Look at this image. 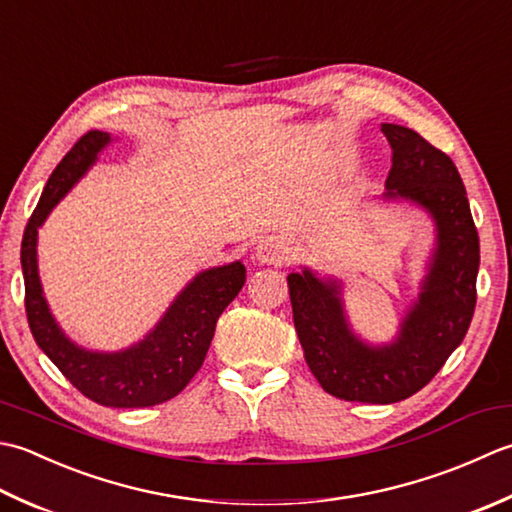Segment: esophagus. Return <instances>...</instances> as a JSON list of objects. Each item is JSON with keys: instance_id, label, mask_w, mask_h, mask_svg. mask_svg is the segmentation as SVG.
<instances>
[{"instance_id": "34e87169", "label": "esophagus", "mask_w": 512, "mask_h": 512, "mask_svg": "<svg viewBox=\"0 0 512 512\" xmlns=\"http://www.w3.org/2000/svg\"><path fill=\"white\" fill-rule=\"evenodd\" d=\"M287 249L278 238H263L254 249V260L258 265H283Z\"/></svg>"}]
</instances>
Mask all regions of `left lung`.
Segmentation results:
<instances>
[{
	"mask_svg": "<svg viewBox=\"0 0 512 512\" xmlns=\"http://www.w3.org/2000/svg\"><path fill=\"white\" fill-rule=\"evenodd\" d=\"M393 148L384 203H411L431 216L435 245L420 294L398 336L371 344L351 329L342 280L302 267L287 276L305 360L320 387L347 402L393 404L433 380L471 327L477 300L479 236L462 176L448 156L411 128L382 123Z\"/></svg>",
	"mask_w": 512,
	"mask_h": 512,
	"instance_id": "left-lung-1",
	"label": "left lung"
}]
</instances>
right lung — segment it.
Returning a JSON list of instances; mask_svg holds the SVG:
<instances>
[{
	"mask_svg": "<svg viewBox=\"0 0 512 512\" xmlns=\"http://www.w3.org/2000/svg\"><path fill=\"white\" fill-rule=\"evenodd\" d=\"M110 143L108 132L83 134L41 192L22 241L26 316L39 349L72 387L103 406L141 409L168 402L187 387L207 356L218 316L243 289L247 274L241 260L198 271L154 329L121 351H92L72 342L57 325L41 287L37 234L55 205L83 179Z\"/></svg>",
	"mask_w": 512,
	"mask_h": 512,
	"instance_id": "obj_1",
	"label": "right lung"
}]
</instances>
